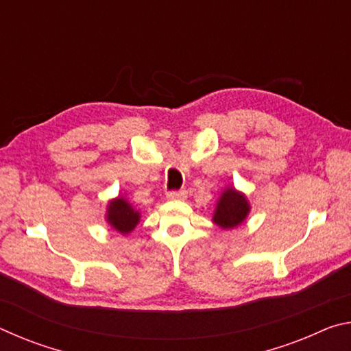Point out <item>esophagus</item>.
Instances as JSON below:
<instances>
[{
    "label": "esophagus",
    "mask_w": 351,
    "mask_h": 351,
    "mask_svg": "<svg viewBox=\"0 0 351 351\" xmlns=\"http://www.w3.org/2000/svg\"><path fill=\"white\" fill-rule=\"evenodd\" d=\"M186 198H187L186 190H178V192H169L167 193V199H170V201H182Z\"/></svg>",
    "instance_id": "esophagus-1"
}]
</instances>
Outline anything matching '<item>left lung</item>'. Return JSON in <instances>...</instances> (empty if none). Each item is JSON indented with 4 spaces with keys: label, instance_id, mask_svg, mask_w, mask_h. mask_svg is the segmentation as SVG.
<instances>
[{
    "label": "left lung",
    "instance_id": "1",
    "mask_svg": "<svg viewBox=\"0 0 351 351\" xmlns=\"http://www.w3.org/2000/svg\"><path fill=\"white\" fill-rule=\"evenodd\" d=\"M249 212H251V204L246 195L234 186H229L217 199L212 221L223 230H232L246 221Z\"/></svg>",
    "mask_w": 351,
    "mask_h": 351
}]
</instances>
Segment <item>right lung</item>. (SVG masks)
Segmentation results:
<instances>
[{
  "mask_svg": "<svg viewBox=\"0 0 351 351\" xmlns=\"http://www.w3.org/2000/svg\"><path fill=\"white\" fill-rule=\"evenodd\" d=\"M105 221L116 232L121 235H128L139 224L141 212L133 207V204L123 195H117L116 198L110 199L108 204H106Z\"/></svg>",
  "mask_w": 351,
  "mask_h": 351,
  "instance_id": "right-lung-1",
  "label": "right lung"
}]
</instances>
